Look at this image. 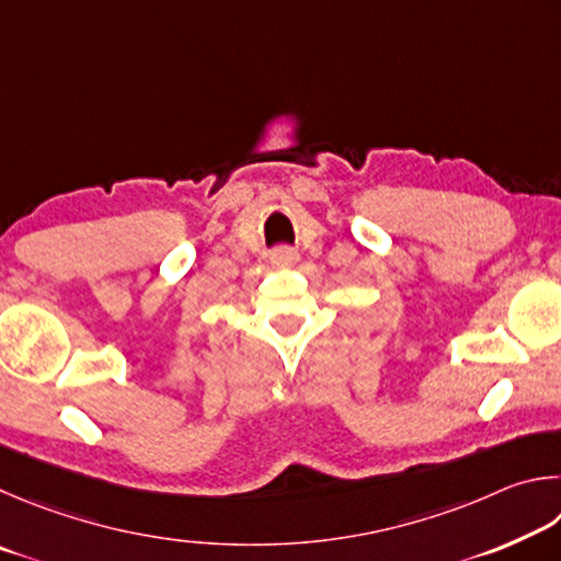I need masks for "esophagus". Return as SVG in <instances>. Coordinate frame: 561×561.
Returning <instances> with one entry per match:
<instances>
[{"mask_svg": "<svg viewBox=\"0 0 561 561\" xmlns=\"http://www.w3.org/2000/svg\"><path fill=\"white\" fill-rule=\"evenodd\" d=\"M300 255L293 251V249H275L271 253V263L275 265V268H293V265H298Z\"/></svg>", "mask_w": 561, "mask_h": 561, "instance_id": "34e87169", "label": "esophagus"}]
</instances>
